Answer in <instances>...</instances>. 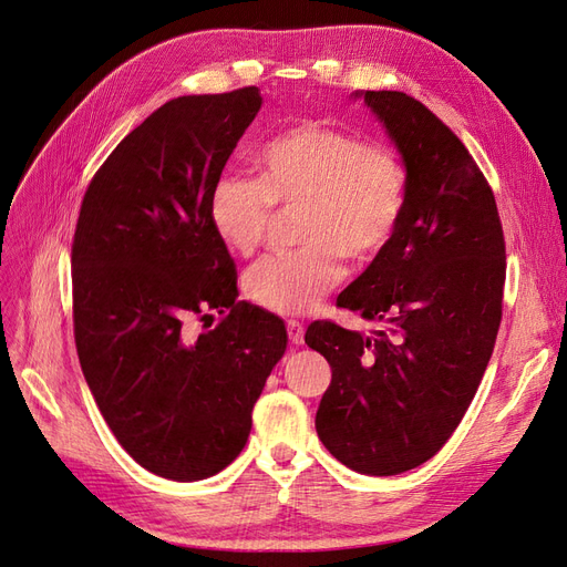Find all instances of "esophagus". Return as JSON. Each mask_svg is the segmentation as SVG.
<instances>
[{"instance_id":"esophagus-1","label":"esophagus","mask_w":567,"mask_h":567,"mask_svg":"<svg viewBox=\"0 0 567 567\" xmlns=\"http://www.w3.org/2000/svg\"><path fill=\"white\" fill-rule=\"evenodd\" d=\"M286 331H288V340L293 342V346H300V342L305 340V326L296 319L286 321Z\"/></svg>"}]
</instances>
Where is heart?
<instances>
[{
    "label": "heart",
    "instance_id": "heart-1",
    "mask_svg": "<svg viewBox=\"0 0 567 567\" xmlns=\"http://www.w3.org/2000/svg\"><path fill=\"white\" fill-rule=\"evenodd\" d=\"M257 179L219 177L208 217L221 244L252 255L271 229L274 208L298 210L300 248L265 257L246 274V293L269 312L305 315L354 265L381 260L406 208L398 153L350 130L305 120L274 134L255 153Z\"/></svg>",
    "mask_w": 567,
    "mask_h": 567
}]
</instances>
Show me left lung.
Instances as JSON below:
<instances>
[{
    "label": "left lung",
    "instance_id": "obj_1",
    "mask_svg": "<svg viewBox=\"0 0 567 567\" xmlns=\"http://www.w3.org/2000/svg\"><path fill=\"white\" fill-rule=\"evenodd\" d=\"M406 167L390 248L336 305L383 321L362 336L312 321L305 342L331 364L317 433L340 463L398 475L435 456L466 414L502 323L506 244L492 186L421 101L364 92Z\"/></svg>",
    "mask_w": 567,
    "mask_h": 567
}]
</instances>
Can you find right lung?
<instances>
[{
  "mask_svg": "<svg viewBox=\"0 0 567 567\" xmlns=\"http://www.w3.org/2000/svg\"><path fill=\"white\" fill-rule=\"evenodd\" d=\"M260 104L257 87L167 101L96 169L75 225L84 379L123 450L179 483L241 454L286 350L284 321L236 300V265L208 217L213 186ZM213 311L220 321L196 334L193 323Z\"/></svg>",
  "mask_w": 567,
  "mask_h": 567,
  "instance_id": "1",
  "label": "right lung"
}]
</instances>
